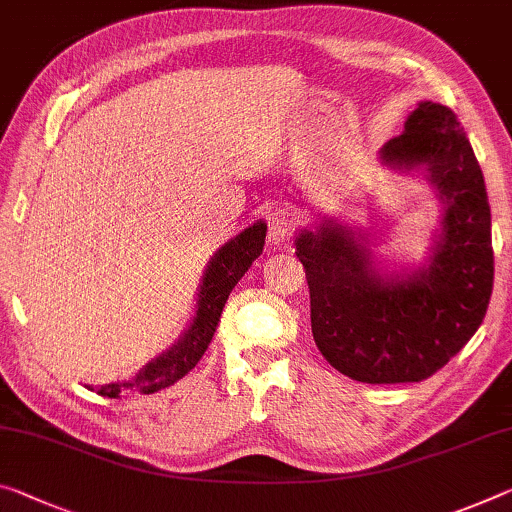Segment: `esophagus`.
Instances as JSON below:
<instances>
[{
  "label": "esophagus",
  "instance_id": "obj_1",
  "mask_svg": "<svg viewBox=\"0 0 512 512\" xmlns=\"http://www.w3.org/2000/svg\"><path fill=\"white\" fill-rule=\"evenodd\" d=\"M291 232H294V221H291L289 212L282 207H275L269 214V241L280 246V243H285L291 237Z\"/></svg>",
  "mask_w": 512,
  "mask_h": 512
}]
</instances>
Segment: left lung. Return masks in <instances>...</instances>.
Returning <instances> with one entry per match:
<instances>
[{
    "label": "left lung",
    "mask_w": 512,
    "mask_h": 512,
    "mask_svg": "<svg viewBox=\"0 0 512 512\" xmlns=\"http://www.w3.org/2000/svg\"><path fill=\"white\" fill-rule=\"evenodd\" d=\"M383 159L426 166L446 202L444 232L426 271L380 278L367 246L323 225L296 241L310 289L316 348L369 385L419 383L456 355L488 310L494 280L490 205L472 143L449 107L421 102Z\"/></svg>",
    "instance_id": "obj_1"
}]
</instances>
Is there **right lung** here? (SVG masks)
Instances as JSON below:
<instances>
[{
    "label": "right lung",
    "mask_w": 512,
    "mask_h": 512,
    "mask_svg": "<svg viewBox=\"0 0 512 512\" xmlns=\"http://www.w3.org/2000/svg\"><path fill=\"white\" fill-rule=\"evenodd\" d=\"M264 237L266 225L257 223L253 227H248L246 232H241L237 239L225 243L212 259V264H209L205 278H202L196 319H193L191 328L186 330L182 342L177 344L173 351H168L166 355H161V358L148 364L145 371H141L134 380L120 385L100 387L97 394L109 396V399L120 396V389H134V392L141 394H154L159 392V389L177 383V380L184 378L186 373L196 367L202 355H205L209 342H212L227 296H230L234 285L243 278V273L248 271V266L253 264L259 253L264 250Z\"/></svg>",
    "instance_id": "right-lung-1"
}]
</instances>
